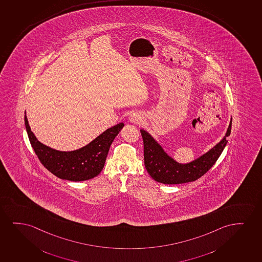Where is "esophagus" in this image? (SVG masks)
<instances>
[{
    "mask_svg": "<svg viewBox=\"0 0 262 262\" xmlns=\"http://www.w3.org/2000/svg\"><path fill=\"white\" fill-rule=\"evenodd\" d=\"M129 121L133 123L140 124L143 121V116L140 113L134 112L129 115Z\"/></svg>",
    "mask_w": 262,
    "mask_h": 262,
    "instance_id": "esophagus-1",
    "label": "esophagus"
}]
</instances>
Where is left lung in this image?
Returning a JSON list of instances; mask_svg holds the SVG:
<instances>
[{
  "label": "left lung",
  "instance_id": "8db88e82",
  "mask_svg": "<svg viewBox=\"0 0 262 262\" xmlns=\"http://www.w3.org/2000/svg\"><path fill=\"white\" fill-rule=\"evenodd\" d=\"M232 118L227 133L213 147L189 163H178L164 151L163 146L144 129H140L144 142V162L147 172L154 180L163 184L187 183L198 180L213 166L228 143L231 133Z\"/></svg>",
  "mask_w": 262,
  "mask_h": 262
}]
</instances>
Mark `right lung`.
<instances>
[{
	"mask_svg": "<svg viewBox=\"0 0 262 262\" xmlns=\"http://www.w3.org/2000/svg\"><path fill=\"white\" fill-rule=\"evenodd\" d=\"M25 125L32 147L48 170L61 180L84 181L101 172L110 146L124 124L120 122L105 129L92 142L73 151H59L40 142L31 130L26 112Z\"/></svg>",
	"mask_w": 262,
	"mask_h": 262,
	"instance_id": "add662e5",
	"label": "right lung"
}]
</instances>
